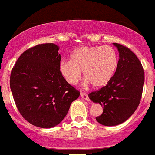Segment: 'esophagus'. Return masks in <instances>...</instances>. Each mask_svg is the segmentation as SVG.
<instances>
[{
	"label": "esophagus",
	"instance_id": "1",
	"mask_svg": "<svg viewBox=\"0 0 155 155\" xmlns=\"http://www.w3.org/2000/svg\"><path fill=\"white\" fill-rule=\"evenodd\" d=\"M80 97H81L82 98H84V99L87 100V101H89V97H88V95L87 94L80 93Z\"/></svg>",
	"mask_w": 155,
	"mask_h": 155
}]
</instances>
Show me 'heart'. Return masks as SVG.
Returning a JSON list of instances; mask_svg holds the SVG:
<instances>
[{
    "instance_id": "b5f03b06",
    "label": "heart",
    "mask_w": 155,
    "mask_h": 155,
    "mask_svg": "<svg viewBox=\"0 0 155 155\" xmlns=\"http://www.w3.org/2000/svg\"><path fill=\"white\" fill-rule=\"evenodd\" d=\"M118 60L117 52L110 45L81 46L71 53L70 60L61 62L59 69L70 85L77 84L83 71L85 84L101 88L114 78Z\"/></svg>"
}]
</instances>
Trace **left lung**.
<instances>
[{
  "instance_id": "obj_1",
  "label": "left lung",
  "mask_w": 155,
  "mask_h": 155,
  "mask_svg": "<svg viewBox=\"0 0 155 155\" xmlns=\"http://www.w3.org/2000/svg\"><path fill=\"white\" fill-rule=\"evenodd\" d=\"M113 44L119 53L115 75L106 87L88 94L93 102L102 106L103 113L96 120L105 126L122 124L134 114L144 84L143 68L136 54L120 44Z\"/></svg>"
}]
</instances>
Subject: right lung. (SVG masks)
<instances>
[{
	"instance_id": "obj_1",
	"label": "right lung",
	"mask_w": 155,
	"mask_h": 155,
	"mask_svg": "<svg viewBox=\"0 0 155 155\" xmlns=\"http://www.w3.org/2000/svg\"><path fill=\"white\" fill-rule=\"evenodd\" d=\"M59 49L53 43L35 45L22 53L12 70L10 88L16 107L38 128L59 124L80 96L60 71Z\"/></svg>"
}]
</instances>
